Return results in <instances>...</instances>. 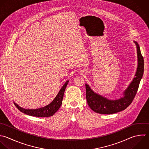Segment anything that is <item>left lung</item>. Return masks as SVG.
<instances>
[{
    "instance_id": "1",
    "label": "left lung",
    "mask_w": 149,
    "mask_h": 149,
    "mask_svg": "<svg viewBox=\"0 0 149 149\" xmlns=\"http://www.w3.org/2000/svg\"><path fill=\"white\" fill-rule=\"evenodd\" d=\"M133 42L137 48V68L135 77L123 93V97L115 100H109L94 93L90 86L86 84L87 101L88 106L93 111L101 114L115 113L125 109L133 101L144 72V59L141 54L140 47L137 42L134 41Z\"/></svg>"
}]
</instances>
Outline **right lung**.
<instances>
[{"instance_id":"obj_1","label":"right lung","mask_w":149,"mask_h":149,"mask_svg":"<svg viewBox=\"0 0 149 149\" xmlns=\"http://www.w3.org/2000/svg\"><path fill=\"white\" fill-rule=\"evenodd\" d=\"M69 83V80L66 81L62 87L61 88L59 92L54 98V100L49 105L36 109H25L20 107L17 104L15 103L16 107L21 112L26 113L27 115L36 116V117H49L54 115V114L59 109L62 104V100L65 93L66 87Z\"/></svg>"}]
</instances>
